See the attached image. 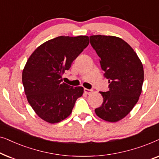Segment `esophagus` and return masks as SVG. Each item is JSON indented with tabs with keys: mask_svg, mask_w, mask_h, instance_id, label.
Returning <instances> with one entry per match:
<instances>
[{
	"mask_svg": "<svg viewBox=\"0 0 159 159\" xmlns=\"http://www.w3.org/2000/svg\"><path fill=\"white\" fill-rule=\"evenodd\" d=\"M84 92L86 94H90V93L93 92V90H90V89L84 88Z\"/></svg>",
	"mask_w": 159,
	"mask_h": 159,
	"instance_id": "1",
	"label": "esophagus"
}]
</instances>
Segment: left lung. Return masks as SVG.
I'll use <instances>...</instances> for the list:
<instances>
[{
    "mask_svg": "<svg viewBox=\"0 0 159 159\" xmlns=\"http://www.w3.org/2000/svg\"><path fill=\"white\" fill-rule=\"evenodd\" d=\"M90 40L109 83V90L101 92L103 102L95 112L103 120L116 122L127 116L138 101L144 80L143 64L122 39L99 34L90 36Z\"/></svg>",
    "mask_w": 159,
    "mask_h": 159,
    "instance_id": "left-lung-1",
    "label": "left lung"
}]
</instances>
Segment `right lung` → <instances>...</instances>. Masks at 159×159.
<instances>
[{
  "mask_svg": "<svg viewBox=\"0 0 159 159\" xmlns=\"http://www.w3.org/2000/svg\"><path fill=\"white\" fill-rule=\"evenodd\" d=\"M89 44L88 36H59L40 45L28 58L22 72L27 101L39 117L60 122L71 114L82 87L62 82V75Z\"/></svg>",
  "mask_w": 159,
  "mask_h": 159,
  "instance_id": "1",
  "label": "right lung"
}]
</instances>
